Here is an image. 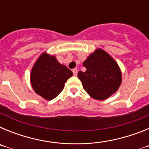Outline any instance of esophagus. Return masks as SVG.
<instances>
[{
    "label": "esophagus",
    "mask_w": 149,
    "mask_h": 149,
    "mask_svg": "<svg viewBox=\"0 0 149 149\" xmlns=\"http://www.w3.org/2000/svg\"><path fill=\"white\" fill-rule=\"evenodd\" d=\"M72 72H73V74L74 76H76L77 74V68H74L73 70H72Z\"/></svg>",
    "instance_id": "esophagus-1"
}]
</instances>
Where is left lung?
Returning <instances> with one entry per match:
<instances>
[{"instance_id": "obj_1", "label": "left lung", "mask_w": 149, "mask_h": 149, "mask_svg": "<svg viewBox=\"0 0 149 149\" xmlns=\"http://www.w3.org/2000/svg\"><path fill=\"white\" fill-rule=\"evenodd\" d=\"M83 65L86 72H79L77 77L92 98L102 101L118 90L122 84V72L116 62L106 51L96 49Z\"/></svg>"}]
</instances>
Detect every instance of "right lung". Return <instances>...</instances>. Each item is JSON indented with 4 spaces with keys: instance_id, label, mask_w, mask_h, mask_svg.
<instances>
[{
    "instance_id": "obj_1",
    "label": "right lung",
    "mask_w": 149,
    "mask_h": 149,
    "mask_svg": "<svg viewBox=\"0 0 149 149\" xmlns=\"http://www.w3.org/2000/svg\"><path fill=\"white\" fill-rule=\"evenodd\" d=\"M73 73L57 61L54 56L45 52L40 55L33 66L30 83L35 93L46 100L58 95Z\"/></svg>"
}]
</instances>
